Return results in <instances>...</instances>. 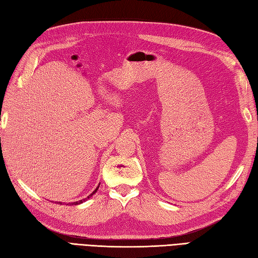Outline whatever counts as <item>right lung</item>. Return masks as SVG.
<instances>
[{
	"label": "right lung",
	"instance_id": "obj_1",
	"mask_svg": "<svg viewBox=\"0 0 258 258\" xmlns=\"http://www.w3.org/2000/svg\"><path fill=\"white\" fill-rule=\"evenodd\" d=\"M98 187H99V185L96 187V189L95 190H94L91 195H90V196L89 197H87V198H90V197H92L93 196V195L94 194H95L96 191H97V189H98ZM87 198H85V199H87ZM85 199H82V200H79V202H74V203H72V205H80V204H82V203H83V202H85ZM59 205H62V203H58Z\"/></svg>",
	"mask_w": 258,
	"mask_h": 258
}]
</instances>
